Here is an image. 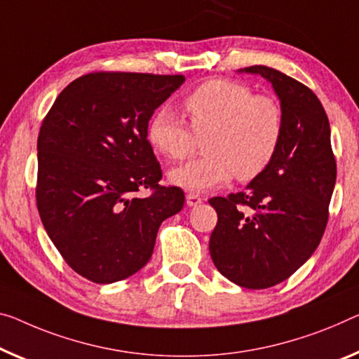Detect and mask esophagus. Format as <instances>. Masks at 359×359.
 <instances>
[{"mask_svg": "<svg viewBox=\"0 0 359 359\" xmlns=\"http://www.w3.org/2000/svg\"><path fill=\"white\" fill-rule=\"evenodd\" d=\"M186 203L189 207H196V205H198V203H202V197L194 194V192H189V194L186 196Z\"/></svg>", "mask_w": 359, "mask_h": 359, "instance_id": "esophagus-1", "label": "esophagus"}]
</instances>
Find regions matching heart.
I'll return each instance as SVG.
<instances>
[{
  "instance_id": "obj_1",
  "label": "heart",
  "mask_w": 359,
  "mask_h": 359,
  "mask_svg": "<svg viewBox=\"0 0 359 359\" xmlns=\"http://www.w3.org/2000/svg\"><path fill=\"white\" fill-rule=\"evenodd\" d=\"M184 110L191 126L173 110H158L147 125V141L165 161H183L205 140V157L168 172L170 183L187 191H210L234 176L258 178L283 142L280 104L239 81H207L184 99Z\"/></svg>"
}]
</instances>
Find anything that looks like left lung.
<instances>
[{
	"label": "left lung",
	"instance_id": "8db88e82",
	"mask_svg": "<svg viewBox=\"0 0 359 359\" xmlns=\"http://www.w3.org/2000/svg\"><path fill=\"white\" fill-rule=\"evenodd\" d=\"M239 72L273 85L284 135L271 165L245 191L208 201L218 213L208 249L231 283L268 289L290 278L321 242L337 165L326 110L310 88L266 65Z\"/></svg>",
	"mask_w": 359,
	"mask_h": 359
}]
</instances>
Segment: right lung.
Wrapping results in <instances>:
<instances>
[{
  "label": "right lung",
  "mask_w": 359,
  "mask_h": 359,
  "mask_svg": "<svg viewBox=\"0 0 359 359\" xmlns=\"http://www.w3.org/2000/svg\"><path fill=\"white\" fill-rule=\"evenodd\" d=\"M183 75L95 72L72 81L38 135L36 207L65 263L96 284L133 276L149 262L163 219L184 192L161 186L147 141L154 110ZM151 189L147 198L135 192Z\"/></svg>",
  "instance_id": "1"
}]
</instances>
